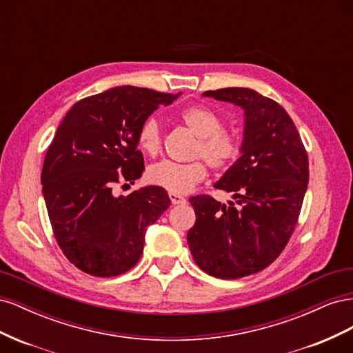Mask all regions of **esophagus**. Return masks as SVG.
I'll return each instance as SVG.
<instances>
[{
	"label": "esophagus",
	"instance_id": "obj_1",
	"mask_svg": "<svg viewBox=\"0 0 353 353\" xmlns=\"http://www.w3.org/2000/svg\"><path fill=\"white\" fill-rule=\"evenodd\" d=\"M169 199L172 201V205H184L185 203V199L183 196L175 194V193H169Z\"/></svg>",
	"mask_w": 353,
	"mask_h": 353
}]
</instances>
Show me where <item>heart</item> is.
<instances>
[{"instance_id":"1","label":"heart","mask_w":353,"mask_h":353,"mask_svg":"<svg viewBox=\"0 0 353 353\" xmlns=\"http://www.w3.org/2000/svg\"><path fill=\"white\" fill-rule=\"evenodd\" d=\"M179 119L197 137L193 145V157H203L215 170L230 168L241 154L239 137L223 130L221 116L208 105H190L179 113ZM138 145L148 156H157L162 150L163 132L156 116H148L138 130ZM208 168L203 160L178 163L163 160L147 170L148 183L162 187L169 193L185 194L206 178Z\"/></svg>"}]
</instances>
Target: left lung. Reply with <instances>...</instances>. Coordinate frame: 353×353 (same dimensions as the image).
<instances>
[{
	"label": "left lung",
	"mask_w": 353,
	"mask_h": 353,
	"mask_svg": "<svg viewBox=\"0 0 353 353\" xmlns=\"http://www.w3.org/2000/svg\"><path fill=\"white\" fill-rule=\"evenodd\" d=\"M203 95L244 110L241 156L215 184L232 193L237 205L225 206L206 194L191 197L196 223L187 241L200 270L237 280L265 270L290 240L309 181L307 153L276 101L249 88Z\"/></svg>",
	"instance_id": "1"
}]
</instances>
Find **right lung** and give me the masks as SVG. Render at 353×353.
Returning a JSON list of instances; mask_svg holds the SVG:
<instances>
[{"label":"right lung","mask_w":353,"mask_h":353,"mask_svg":"<svg viewBox=\"0 0 353 353\" xmlns=\"http://www.w3.org/2000/svg\"><path fill=\"white\" fill-rule=\"evenodd\" d=\"M178 95L123 85L79 100L63 117L41 184L59 248L81 271L116 276L140 261L145 230L170 199L156 185L128 196H114L112 190L141 176L140 125Z\"/></svg>","instance_id":"add662e5"}]
</instances>
